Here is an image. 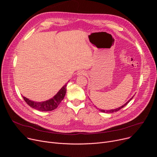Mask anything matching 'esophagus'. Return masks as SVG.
<instances>
[{"instance_id":"34e87169","label":"esophagus","mask_w":157,"mask_h":157,"mask_svg":"<svg viewBox=\"0 0 157 157\" xmlns=\"http://www.w3.org/2000/svg\"><path fill=\"white\" fill-rule=\"evenodd\" d=\"M85 73L83 71H79L78 73V76H82V75H85Z\"/></svg>"}]
</instances>
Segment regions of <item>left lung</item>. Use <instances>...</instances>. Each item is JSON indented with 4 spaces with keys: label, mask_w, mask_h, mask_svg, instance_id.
<instances>
[{
    "label": "left lung",
    "mask_w": 157,
    "mask_h": 157,
    "mask_svg": "<svg viewBox=\"0 0 157 157\" xmlns=\"http://www.w3.org/2000/svg\"><path fill=\"white\" fill-rule=\"evenodd\" d=\"M133 97H134V96L132 97V98H130V99L129 100V101H128L125 104H123V105H121V106H120V107H119V108H116V109H110V110H103V109H99L101 111H102V112H103V113H114V112H117V111H119L120 109H121V108H123V107L124 106H125L133 98Z\"/></svg>",
    "instance_id": "8db88e82"
}]
</instances>
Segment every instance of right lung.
Wrapping results in <instances>:
<instances>
[{"label":"right lung","instance_id":"obj_1","mask_svg":"<svg viewBox=\"0 0 157 157\" xmlns=\"http://www.w3.org/2000/svg\"><path fill=\"white\" fill-rule=\"evenodd\" d=\"M67 83H66L63 87L59 90L57 94L53 97L52 98L43 102H35L30 100L29 98L25 97L23 96L24 101L27 102V104L30 105L31 108H34L36 110L40 111H49L55 109L58 105L60 104L66 94V90H67Z\"/></svg>","mask_w":157,"mask_h":157}]
</instances>
